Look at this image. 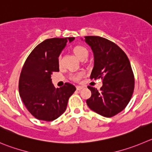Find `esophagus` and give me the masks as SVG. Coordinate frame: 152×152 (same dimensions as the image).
Wrapping results in <instances>:
<instances>
[{"label": "esophagus", "instance_id": "34e87169", "mask_svg": "<svg viewBox=\"0 0 152 152\" xmlns=\"http://www.w3.org/2000/svg\"><path fill=\"white\" fill-rule=\"evenodd\" d=\"M83 88V86H76V89H77V90H81Z\"/></svg>", "mask_w": 152, "mask_h": 152}]
</instances>
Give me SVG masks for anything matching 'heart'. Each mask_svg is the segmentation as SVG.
<instances>
[{"label": "heart", "instance_id": "heart-1", "mask_svg": "<svg viewBox=\"0 0 152 152\" xmlns=\"http://www.w3.org/2000/svg\"><path fill=\"white\" fill-rule=\"evenodd\" d=\"M73 51L74 53H75V55H76V57H77L78 59H80V60H82V59H86L88 56L87 49L82 45L75 46L73 49ZM60 60H61V57H59L58 61L60 62ZM82 76H83V73L76 74V75H72V79L73 80H75V81H79L80 79L81 78Z\"/></svg>", "mask_w": 152, "mask_h": 152}]
</instances>
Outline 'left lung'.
Masks as SVG:
<instances>
[{
	"label": "left lung",
	"instance_id": "left-lung-1",
	"mask_svg": "<svg viewBox=\"0 0 152 152\" xmlns=\"http://www.w3.org/2000/svg\"><path fill=\"white\" fill-rule=\"evenodd\" d=\"M94 55L91 79L102 80L100 90L89 86L92 95L86 100L88 107L104 117H112L123 110L129 103L134 89V77L125 52L107 39L85 37Z\"/></svg>",
	"mask_w": 152,
	"mask_h": 152
}]
</instances>
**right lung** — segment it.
Wrapping results in <instances>:
<instances>
[{
    "mask_svg": "<svg viewBox=\"0 0 152 152\" xmlns=\"http://www.w3.org/2000/svg\"><path fill=\"white\" fill-rule=\"evenodd\" d=\"M74 39H45L32 50L23 66L18 83L20 97L29 112L39 120L50 122L60 117L76 90L69 83L55 88L50 78L53 72L60 71L58 57L66 42Z\"/></svg>",
    "mask_w": 152,
    "mask_h": 152,
    "instance_id": "obj_1",
    "label": "right lung"
}]
</instances>
